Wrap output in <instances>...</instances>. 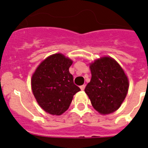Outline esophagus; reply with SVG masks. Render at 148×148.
Here are the masks:
<instances>
[{
    "label": "esophagus",
    "mask_w": 148,
    "mask_h": 148,
    "mask_svg": "<svg viewBox=\"0 0 148 148\" xmlns=\"http://www.w3.org/2000/svg\"><path fill=\"white\" fill-rule=\"evenodd\" d=\"M84 88H85V85H82L80 87L81 90H84Z\"/></svg>",
    "instance_id": "1"
}]
</instances>
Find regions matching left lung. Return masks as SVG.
Listing matches in <instances>:
<instances>
[{
  "label": "left lung",
  "instance_id": "obj_1",
  "mask_svg": "<svg viewBox=\"0 0 148 148\" xmlns=\"http://www.w3.org/2000/svg\"><path fill=\"white\" fill-rule=\"evenodd\" d=\"M91 80L84 90L92 106L101 115L113 113L121 107L129 89V80L120 64L110 56L90 64Z\"/></svg>",
  "mask_w": 148,
  "mask_h": 148
}]
</instances>
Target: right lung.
Returning <instances> with one entry per match:
<instances>
[{
  "mask_svg": "<svg viewBox=\"0 0 148 148\" xmlns=\"http://www.w3.org/2000/svg\"><path fill=\"white\" fill-rule=\"evenodd\" d=\"M73 62L62 53H56L41 61L32 74V93L46 113L62 115L70 107L73 95L80 91L69 72Z\"/></svg>",
  "mask_w": 148,
  "mask_h": 148,
  "instance_id": "1",
  "label": "right lung"
}]
</instances>
